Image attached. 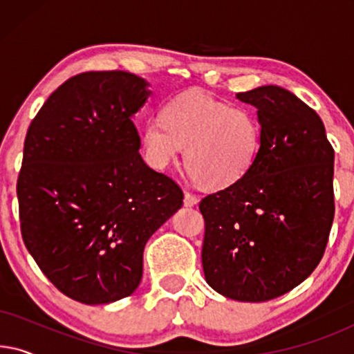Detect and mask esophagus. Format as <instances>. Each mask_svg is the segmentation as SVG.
Wrapping results in <instances>:
<instances>
[{
    "label": "esophagus",
    "mask_w": 354,
    "mask_h": 354,
    "mask_svg": "<svg viewBox=\"0 0 354 354\" xmlns=\"http://www.w3.org/2000/svg\"><path fill=\"white\" fill-rule=\"evenodd\" d=\"M198 201H200V198H198L196 195H193V193H190V192H185V196H183V205L190 207V206H195Z\"/></svg>",
    "instance_id": "obj_1"
}]
</instances>
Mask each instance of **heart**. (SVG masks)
Returning <instances> with one entry per match:
<instances>
[{"label":"heart","mask_w":354,"mask_h":354,"mask_svg":"<svg viewBox=\"0 0 354 354\" xmlns=\"http://www.w3.org/2000/svg\"><path fill=\"white\" fill-rule=\"evenodd\" d=\"M143 149L154 169H166L182 148L190 176L211 190L235 185L253 169L263 140L259 119L206 93H183L164 104L143 129Z\"/></svg>","instance_id":"obj_1"}]
</instances>
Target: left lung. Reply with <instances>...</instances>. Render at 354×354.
<instances>
[{
  "instance_id": "left-lung-1",
  "label": "left lung",
  "mask_w": 354,
  "mask_h": 354,
  "mask_svg": "<svg viewBox=\"0 0 354 354\" xmlns=\"http://www.w3.org/2000/svg\"><path fill=\"white\" fill-rule=\"evenodd\" d=\"M258 109L263 140L248 176L203 198V270L236 301L277 298L306 280L326 251L333 148L314 109L275 85L236 93Z\"/></svg>"
}]
</instances>
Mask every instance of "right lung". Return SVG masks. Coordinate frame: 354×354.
<instances>
[{
	"label": "right lung",
	"mask_w": 354,
	"mask_h": 354,
	"mask_svg": "<svg viewBox=\"0 0 354 354\" xmlns=\"http://www.w3.org/2000/svg\"><path fill=\"white\" fill-rule=\"evenodd\" d=\"M149 95L130 72H85L53 91L27 130L17 178L22 239L75 301L132 295L145 245L183 205L180 187L138 153L132 115Z\"/></svg>",
	"instance_id": "obj_1"
}]
</instances>
